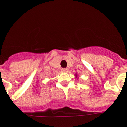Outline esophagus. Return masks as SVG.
<instances>
[{
    "label": "esophagus",
    "mask_w": 127,
    "mask_h": 127,
    "mask_svg": "<svg viewBox=\"0 0 127 127\" xmlns=\"http://www.w3.org/2000/svg\"><path fill=\"white\" fill-rule=\"evenodd\" d=\"M67 70H68V69H66V68H64V69H62V72H67Z\"/></svg>",
    "instance_id": "esophagus-1"
}]
</instances>
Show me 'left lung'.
Masks as SVG:
<instances>
[{
    "instance_id": "left-lung-1",
    "label": "left lung",
    "mask_w": 127,
    "mask_h": 127,
    "mask_svg": "<svg viewBox=\"0 0 127 127\" xmlns=\"http://www.w3.org/2000/svg\"><path fill=\"white\" fill-rule=\"evenodd\" d=\"M76 77H77V74H76Z\"/></svg>"
}]
</instances>
